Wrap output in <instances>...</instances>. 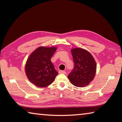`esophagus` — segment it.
I'll return each mask as SVG.
<instances>
[{"label": "esophagus", "mask_w": 122, "mask_h": 122, "mask_svg": "<svg viewBox=\"0 0 122 122\" xmlns=\"http://www.w3.org/2000/svg\"><path fill=\"white\" fill-rule=\"evenodd\" d=\"M59 73L60 74H66V71H59Z\"/></svg>", "instance_id": "1"}]
</instances>
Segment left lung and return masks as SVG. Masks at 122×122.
<instances>
[{
	"label": "left lung",
	"instance_id": "1",
	"mask_svg": "<svg viewBox=\"0 0 122 122\" xmlns=\"http://www.w3.org/2000/svg\"><path fill=\"white\" fill-rule=\"evenodd\" d=\"M74 68L68 78L74 86L83 87L93 80L96 71V63L92 55L86 49H71Z\"/></svg>",
	"mask_w": 122,
	"mask_h": 122
}]
</instances>
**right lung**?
I'll return each mask as SVG.
<instances>
[{"label": "right lung", "mask_w": 122, "mask_h": 122, "mask_svg": "<svg viewBox=\"0 0 122 122\" xmlns=\"http://www.w3.org/2000/svg\"><path fill=\"white\" fill-rule=\"evenodd\" d=\"M57 48L40 47L33 51L25 65V73L30 81L38 87H46L53 83L58 72L51 61Z\"/></svg>", "instance_id": "1"}]
</instances>
